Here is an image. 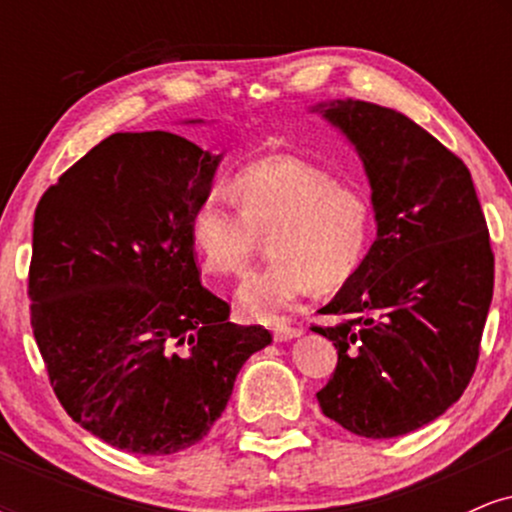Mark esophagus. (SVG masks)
Returning a JSON list of instances; mask_svg holds the SVG:
<instances>
[{"instance_id":"1","label":"esophagus","mask_w":512,"mask_h":512,"mask_svg":"<svg viewBox=\"0 0 512 512\" xmlns=\"http://www.w3.org/2000/svg\"><path fill=\"white\" fill-rule=\"evenodd\" d=\"M301 334H303L301 322H279V325H274L276 342H291V339L301 337Z\"/></svg>"}]
</instances>
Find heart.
<instances>
[{
    "label": "heart",
    "instance_id": "b5f03b06",
    "mask_svg": "<svg viewBox=\"0 0 512 512\" xmlns=\"http://www.w3.org/2000/svg\"><path fill=\"white\" fill-rule=\"evenodd\" d=\"M240 209L211 195L190 216V245L214 276H238L269 236L272 262L238 286V305L276 320L310 286L344 281L368 248L373 207L358 187L298 156H272L233 180Z\"/></svg>",
    "mask_w": 512,
    "mask_h": 512
}]
</instances>
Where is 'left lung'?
<instances>
[{
  "mask_svg": "<svg viewBox=\"0 0 512 512\" xmlns=\"http://www.w3.org/2000/svg\"><path fill=\"white\" fill-rule=\"evenodd\" d=\"M361 158L373 245L313 327L339 361L317 392L322 414L363 438L431 424L462 397L493 296V252L472 175L407 115L354 101L317 103Z\"/></svg>",
  "mask_w": 512,
  "mask_h": 512,
  "instance_id": "1",
  "label": "left lung"
}]
</instances>
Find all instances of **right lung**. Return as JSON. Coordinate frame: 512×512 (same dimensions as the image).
Segmentation results:
<instances>
[{
  "mask_svg": "<svg viewBox=\"0 0 512 512\" xmlns=\"http://www.w3.org/2000/svg\"><path fill=\"white\" fill-rule=\"evenodd\" d=\"M221 158L161 129L117 132L35 209L28 296L50 383L76 424L134 455L199 443L272 344L199 281L187 226Z\"/></svg>",
  "mask_w": 512,
  "mask_h": 512,
  "instance_id": "right-lung-1",
  "label": "right lung"
}]
</instances>
